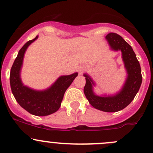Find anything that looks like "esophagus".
<instances>
[{
    "label": "esophagus",
    "mask_w": 153,
    "mask_h": 153,
    "mask_svg": "<svg viewBox=\"0 0 153 153\" xmlns=\"http://www.w3.org/2000/svg\"><path fill=\"white\" fill-rule=\"evenodd\" d=\"M85 69H86L85 67H81V69H80V71H81V72H83V71L85 70Z\"/></svg>",
    "instance_id": "obj_1"
}]
</instances>
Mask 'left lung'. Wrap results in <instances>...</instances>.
Returning <instances> with one entry per match:
<instances>
[{
  "instance_id": "obj_1",
  "label": "left lung",
  "mask_w": 153,
  "mask_h": 153,
  "mask_svg": "<svg viewBox=\"0 0 153 153\" xmlns=\"http://www.w3.org/2000/svg\"><path fill=\"white\" fill-rule=\"evenodd\" d=\"M109 46L113 50H121L124 66L128 76L124 87L121 92L114 96H97L92 91V79L84 74L86 84L84 88V95L89 104L95 109L107 112H118L124 109L132 102L142 82V75L140 64L133 49L121 36L116 33L110 32L106 36Z\"/></svg>"
}]
</instances>
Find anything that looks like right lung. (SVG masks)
I'll return each instance as SVG.
<instances>
[{"label":"right lung","instance_id":"add662e5","mask_svg":"<svg viewBox=\"0 0 153 153\" xmlns=\"http://www.w3.org/2000/svg\"><path fill=\"white\" fill-rule=\"evenodd\" d=\"M37 38L38 36L29 41L19 50L11 68L10 86L14 97L20 106L32 115L46 116L58 110L66 90L78 73L61 76L50 88L44 91H35L23 85L20 78V71L24 53L27 47Z\"/></svg>","mask_w":153,"mask_h":153}]
</instances>
